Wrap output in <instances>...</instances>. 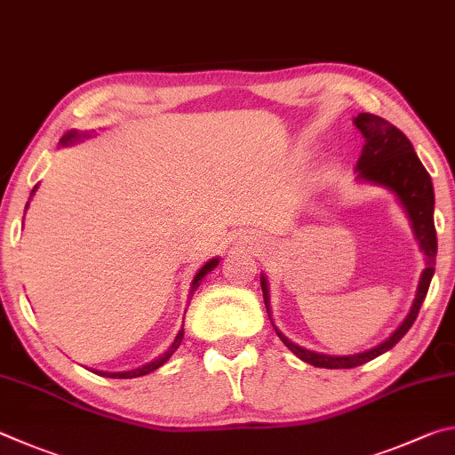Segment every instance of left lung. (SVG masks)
Here are the masks:
<instances>
[{
    "mask_svg": "<svg viewBox=\"0 0 455 455\" xmlns=\"http://www.w3.org/2000/svg\"><path fill=\"white\" fill-rule=\"evenodd\" d=\"M354 125L363 135V148L362 156L357 159L355 165V180L362 183H370V186L384 188L389 194H394L397 204L403 207L405 215H408L413 237L419 243V250L426 256V267L419 275L416 298L411 301V307L403 322L389 333V338L379 341L365 352L349 354V355H330L306 349L298 344H293L290 338L275 328L274 330L280 339L285 344L290 352L296 354L301 362L315 368H328V370H347L362 365L365 362L373 360L387 349H392L397 341H400L408 330L413 325L418 317L421 304H424L426 293L435 272V253H437V237H435V226H434V183L426 167L421 165L419 157L413 151L411 141L397 130L395 125L386 122L384 117H378L373 114H357L354 117ZM261 291H264V301L269 320H272V306H269V283L266 274H261Z\"/></svg>",
    "mask_w": 455,
    "mask_h": 455,
    "instance_id": "obj_1",
    "label": "left lung"
}]
</instances>
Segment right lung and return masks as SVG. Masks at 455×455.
<instances>
[{
	"label": "right lung",
	"mask_w": 455,
	"mask_h": 455,
	"mask_svg": "<svg viewBox=\"0 0 455 455\" xmlns=\"http://www.w3.org/2000/svg\"><path fill=\"white\" fill-rule=\"evenodd\" d=\"M93 135V132H77V130H69L66 135H63V138L60 140V146L61 148H66V146H71V143H76V141H82L84 138H92ZM37 188H39V183L37 186L31 189V196H29V199L36 196V191H37ZM29 207V202H28V205H26V210ZM23 218H26V213H23ZM218 264H220V256L218 258H212L210 261H205V264L197 269V274L194 275V280H191V283H189V293H188V306H189V299L194 298V293L197 291V288H199V283L204 282V277L210 274V272H213L215 267H218ZM188 312V309H186ZM183 312V314H186ZM181 339H183V325L180 328V331H178V336L173 338V341H172V346L165 349L164 354H159L156 360H151V362H148V363H143L141 368H135V370H127V371H100V370H93L95 373H100V376H103V378H116V379H132V378H141V376H148V373H151L154 370H157V368H162V365L170 360V357L175 354V349H178L180 346H181Z\"/></svg>",
	"instance_id": "obj_1"
}]
</instances>
